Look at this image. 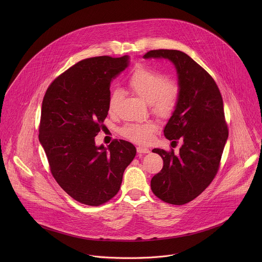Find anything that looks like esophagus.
Wrapping results in <instances>:
<instances>
[{"label": "esophagus", "mask_w": 262, "mask_h": 262, "mask_svg": "<svg viewBox=\"0 0 262 262\" xmlns=\"http://www.w3.org/2000/svg\"><path fill=\"white\" fill-rule=\"evenodd\" d=\"M137 152L138 153H140V154H144V153H149L150 150L148 148H146V147H141V146H138L137 147Z\"/></svg>", "instance_id": "34e87169"}]
</instances>
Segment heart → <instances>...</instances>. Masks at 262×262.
Segmentation results:
<instances>
[{
	"mask_svg": "<svg viewBox=\"0 0 262 262\" xmlns=\"http://www.w3.org/2000/svg\"><path fill=\"white\" fill-rule=\"evenodd\" d=\"M129 86L142 100L151 106L152 111L159 116H167L172 112L179 100V86L172 81H166L162 74L148 68H138L129 78ZM122 98V92L114 90L109 99V111L116 112ZM157 129L154 122L127 124L121 130L122 134L139 144H148Z\"/></svg>",
	"mask_w": 262,
	"mask_h": 262,
	"instance_id": "obj_1",
	"label": "heart"
}]
</instances>
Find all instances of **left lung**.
<instances>
[{"label": "left lung", "instance_id": "obj_1", "mask_svg": "<svg viewBox=\"0 0 262 262\" xmlns=\"http://www.w3.org/2000/svg\"><path fill=\"white\" fill-rule=\"evenodd\" d=\"M143 57L168 59L177 70L179 100L163 133L184 143L179 154L152 150L161 156L163 167L150 186L163 202L184 205L201 194L219 169L228 139L222 96L213 77L183 51L151 50Z\"/></svg>", "mask_w": 262, "mask_h": 262}]
</instances>
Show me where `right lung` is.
<instances>
[{"label": "right lung", "mask_w": 262, "mask_h": 262, "mask_svg": "<svg viewBox=\"0 0 262 262\" xmlns=\"http://www.w3.org/2000/svg\"><path fill=\"white\" fill-rule=\"evenodd\" d=\"M129 56L83 59L56 77L42 102L39 141L57 184L75 201L100 206L119 191L135 146L116 140L97 146L95 137L109 111L111 81Z\"/></svg>", "instance_id": "right-lung-1"}]
</instances>
